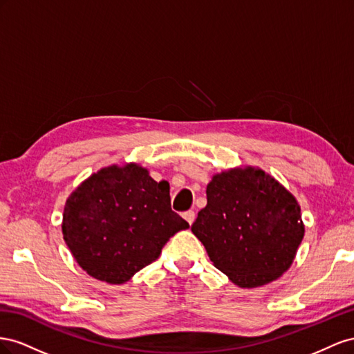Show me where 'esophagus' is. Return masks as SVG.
I'll return each instance as SVG.
<instances>
[{
    "label": "esophagus",
    "mask_w": 354,
    "mask_h": 354,
    "mask_svg": "<svg viewBox=\"0 0 354 354\" xmlns=\"http://www.w3.org/2000/svg\"><path fill=\"white\" fill-rule=\"evenodd\" d=\"M183 216H184V219L188 222L189 225L193 224L194 219H196V214H194V210H188V212H185V214H184Z\"/></svg>",
    "instance_id": "34e87169"
}]
</instances>
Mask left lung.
Masks as SVG:
<instances>
[{
    "instance_id": "left-lung-1",
    "label": "left lung",
    "mask_w": 354,
    "mask_h": 354,
    "mask_svg": "<svg viewBox=\"0 0 354 354\" xmlns=\"http://www.w3.org/2000/svg\"><path fill=\"white\" fill-rule=\"evenodd\" d=\"M206 196L191 231L236 286H264L290 268L306 228L279 180L255 166L231 167L212 176Z\"/></svg>"
}]
</instances>
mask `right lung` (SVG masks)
I'll list each match as a JSON object with an SVG mask.
<instances>
[{
    "label": "right lung",
    "instance_id": "right-lung-1",
    "mask_svg": "<svg viewBox=\"0 0 354 354\" xmlns=\"http://www.w3.org/2000/svg\"><path fill=\"white\" fill-rule=\"evenodd\" d=\"M188 222L170 207L167 180H154L138 163L111 165L69 194L62 234L88 276L123 285L154 262Z\"/></svg>",
    "mask_w": 354,
    "mask_h": 354
}]
</instances>
